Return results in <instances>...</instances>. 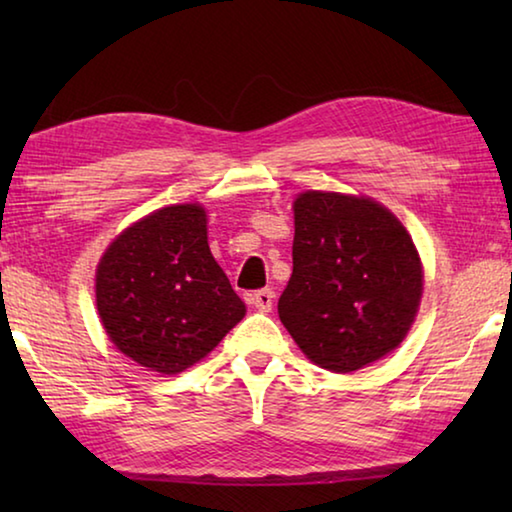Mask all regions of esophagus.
Listing matches in <instances>:
<instances>
[{
  "instance_id": "34e87169",
  "label": "esophagus",
  "mask_w": 512,
  "mask_h": 512,
  "mask_svg": "<svg viewBox=\"0 0 512 512\" xmlns=\"http://www.w3.org/2000/svg\"><path fill=\"white\" fill-rule=\"evenodd\" d=\"M250 305L259 311H271L273 307V300H275V293L271 289H262V291H255L250 293Z\"/></svg>"
}]
</instances>
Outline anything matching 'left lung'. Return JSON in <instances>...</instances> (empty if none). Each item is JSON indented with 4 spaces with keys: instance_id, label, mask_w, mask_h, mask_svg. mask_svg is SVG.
<instances>
[{
    "instance_id": "1",
    "label": "left lung",
    "mask_w": 512,
    "mask_h": 512,
    "mask_svg": "<svg viewBox=\"0 0 512 512\" xmlns=\"http://www.w3.org/2000/svg\"><path fill=\"white\" fill-rule=\"evenodd\" d=\"M293 273L277 314L320 368L352 372L395 350L422 296L409 232L370 198L305 192L293 203Z\"/></svg>"
}]
</instances>
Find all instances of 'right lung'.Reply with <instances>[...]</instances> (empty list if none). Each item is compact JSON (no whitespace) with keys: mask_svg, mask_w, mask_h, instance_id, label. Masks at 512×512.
I'll use <instances>...</instances> for the list:
<instances>
[{"mask_svg":"<svg viewBox=\"0 0 512 512\" xmlns=\"http://www.w3.org/2000/svg\"><path fill=\"white\" fill-rule=\"evenodd\" d=\"M97 309L117 350L162 375L201 361L246 314L196 203L162 207L112 241L97 268Z\"/></svg>","mask_w":512,"mask_h":512,"instance_id":"add662e5","label":"right lung"}]
</instances>
